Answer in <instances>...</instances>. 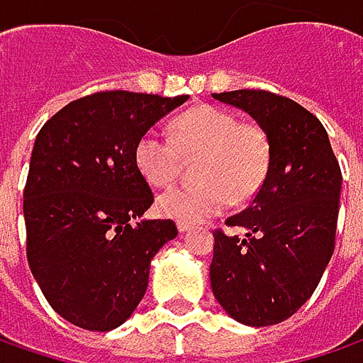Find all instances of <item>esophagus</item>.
I'll list each match as a JSON object with an SVG mask.
<instances>
[{
  "mask_svg": "<svg viewBox=\"0 0 363 363\" xmlns=\"http://www.w3.org/2000/svg\"><path fill=\"white\" fill-rule=\"evenodd\" d=\"M177 229H179V233H186V231L192 229V225L190 223H177Z\"/></svg>",
  "mask_w": 363,
  "mask_h": 363,
  "instance_id": "obj_1",
  "label": "esophagus"
}]
</instances>
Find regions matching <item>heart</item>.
Instances as JSON below:
<instances>
[{
    "label": "heart",
    "instance_id": "heart-1",
    "mask_svg": "<svg viewBox=\"0 0 363 363\" xmlns=\"http://www.w3.org/2000/svg\"><path fill=\"white\" fill-rule=\"evenodd\" d=\"M200 157L198 184L177 186L157 198V213L179 223H200L223 213L233 198L246 202L262 188L271 167L267 132L227 109L200 105L171 121V138L148 130L134 146V161L152 186L171 184L184 157Z\"/></svg>",
    "mask_w": 363,
    "mask_h": 363
}]
</instances>
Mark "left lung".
<instances>
[{
    "instance_id": "obj_1",
    "label": "left lung",
    "mask_w": 363,
    "mask_h": 363,
    "mask_svg": "<svg viewBox=\"0 0 363 363\" xmlns=\"http://www.w3.org/2000/svg\"><path fill=\"white\" fill-rule=\"evenodd\" d=\"M267 132L271 167L246 211L225 220L246 235L215 231L213 294L247 326L287 320L314 294L335 250L341 167L318 117L269 91L213 94Z\"/></svg>"
}]
</instances>
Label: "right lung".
<instances>
[{
    "label": "right lung",
    "instance_id": "obj_1",
    "mask_svg": "<svg viewBox=\"0 0 363 363\" xmlns=\"http://www.w3.org/2000/svg\"><path fill=\"white\" fill-rule=\"evenodd\" d=\"M186 101L94 92L40 128L24 186L26 258L67 323L101 333L125 323L146 294L150 260L177 235L171 219H143L155 196L134 146Z\"/></svg>",
    "mask_w": 363,
    "mask_h": 363
}]
</instances>
